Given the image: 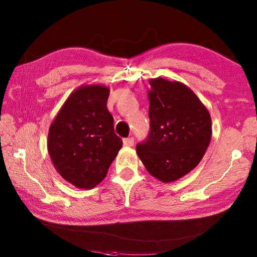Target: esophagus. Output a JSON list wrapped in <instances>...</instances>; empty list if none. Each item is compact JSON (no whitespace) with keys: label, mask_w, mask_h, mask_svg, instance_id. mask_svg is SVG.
Listing matches in <instances>:
<instances>
[{"label":"esophagus","mask_w":257,"mask_h":257,"mask_svg":"<svg viewBox=\"0 0 257 257\" xmlns=\"http://www.w3.org/2000/svg\"><path fill=\"white\" fill-rule=\"evenodd\" d=\"M123 145H124V147H127V148L133 147V145H134V139H133V137H129V139H124L123 140Z\"/></svg>","instance_id":"obj_1"}]
</instances>
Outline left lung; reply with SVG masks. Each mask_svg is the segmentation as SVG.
I'll return each mask as SVG.
<instances>
[{"instance_id": "8db88e82", "label": "left lung", "mask_w": 257, "mask_h": 257, "mask_svg": "<svg viewBox=\"0 0 257 257\" xmlns=\"http://www.w3.org/2000/svg\"><path fill=\"white\" fill-rule=\"evenodd\" d=\"M149 84L150 134L136 152L152 177L173 182L200 164L211 141V116L183 83L158 77Z\"/></svg>"}]
</instances>
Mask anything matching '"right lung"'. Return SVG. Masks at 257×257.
I'll list each match as a JSON object with an SVG mask.
<instances>
[{"label":"right lung","instance_id":"1","mask_svg":"<svg viewBox=\"0 0 257 257\" xmlns=\"http://www.w3.org/2000/svg\"><path fill=\"white\" fill-rule=\"evenodd\" d=\"M109 89L84 84L69 95L48 132L47 149L61 177L79 189H92L106 178L122 148L107 109Z\"/></svg>","mask_w":257,"mask_h":257}]
</instances>
